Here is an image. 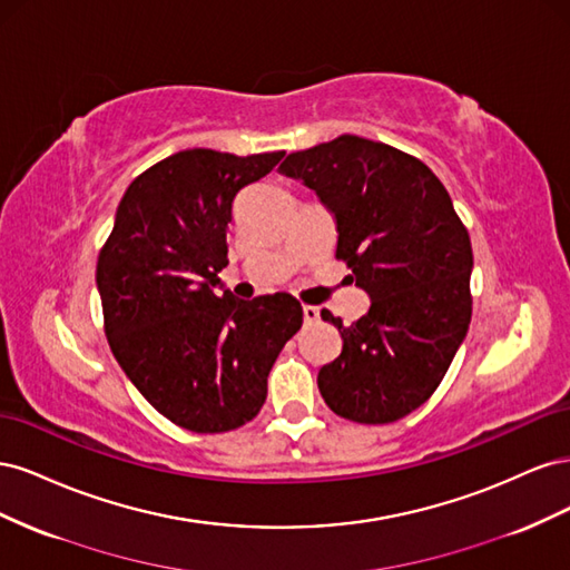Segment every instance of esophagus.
<instances>
[{"label": "esophagus", "instance_id": "1", "mask_svg": "<svg viewBox=\"0 0 570 570\" xmlns=\"http://www.w3.org/2000/svg\"><path fill=\"white\" fill-rule=\"evenodd\" d=\"M304 323H316L321 318V308L318 306H312V304H304Z\"/></svg>", "mask_w": 570, "mask_h": 570}]
</instances>
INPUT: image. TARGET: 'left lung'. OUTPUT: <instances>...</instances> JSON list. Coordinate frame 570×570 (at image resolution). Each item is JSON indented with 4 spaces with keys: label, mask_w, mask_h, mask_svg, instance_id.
I'll use <instances>...</instances> for the list:
<instances>
[{
    "label": "left lung",
    "mask_w": 570,
    "mask_h": 570,
    "mask_svg": "<svg viewBox=\"0 0 570 570\" xmlns=\"http://www.w3.org/2000/svg\"><path fill=\"white\" fill-rule=\"evenodd\" d=\"M278 170L331 209L335 256L371 297L352 325L321 312L342 335L340 356L318 371L323 400L354 423L400 421L430 400L469 333V230L433 170L385 142L340 135Z\"/></svg>",
    "instance_id": "8db88e82"
}]
</instances>
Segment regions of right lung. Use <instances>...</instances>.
<instances>
[{
	"label": "right lung",
	"mask_w": 570,
	"mask_h": 570,
	"mask_svg": "<svg viewBox=\"0 0 570 570\" xmlns=\"http://www.w3.org/2000/svg\"><path fill=\"white\" fill-rule=\"evenodd\" d=\"M283 157L185 149L154 164L126 189L97 258L116 361L161 416L193 433L252 421L275 358L302 327V304L285 292L216 295L233 202Z\"/></svg>",
	"instance_id": "right-lung-1"
}]
</instances>
